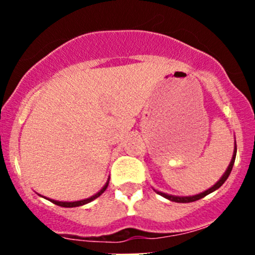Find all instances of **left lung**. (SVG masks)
<instances>
[{"label":"left lung","instance_id":"left-lung-1","mask_svg":"<svg viewBox=\"0 0 255 255\" xmlns=\"http://www.w3.org/2000/svg\"><path fill=\"white\" fill-rule=\"evenodd\" d=\"M236 154H237V145H235V151H233V156H232V160H231L230 165H228L227 170H226V173L223 174L222 177H221L220 180H218L217 182H216L215 185H213L212 187H210V189L206 190V191L201 192V194L199 195H194V196H174V195H168V194H164V192H160V191H156V194L161 195L163 197H165V199L170 200V201H174V202H180V204H186V202H194V201H197V200L202 199V197H205L206 195L211 194V192L216 191L217 189H220L221 186H222L223 184H225L226 180L228 179V176H230L231 171H232V168H233V164H235V160H236Z\"/></svg>","mask_w":255,"mask_h":255}]
</instances>
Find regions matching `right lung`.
<instances>
[{
    "label": "right lung",
    "instance_id": "add662e5",
    "mask_svg": "<svg viewBox=\"0 0 255 255\" xmlns=\"http://www.w3.org/2000/svg\"><path fill=\"white\" fill-rule=\"evenodd\" d=\"M109 182H110V179L107 180L106 185H105V186L102 187V189L100 190V191L97 192V194H95L94 196L89 197V199L80 200V201H74V202H63V201H55V200H51V199H48V200H49V201H51V202H53V204L58 205V206H61V207H78V206H82V205H86V204H89V202L94 201L95 199H97V197H99V196H101V195L104 194V192H105V190L107 189V186H109Z\"/></svg>",
    "mask_w": 255,
    "mask_h": 255
}]
</instances>
